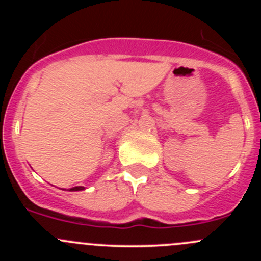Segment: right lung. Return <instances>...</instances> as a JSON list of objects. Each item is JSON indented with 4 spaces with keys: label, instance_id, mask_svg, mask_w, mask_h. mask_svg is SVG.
<instances>
[{
    "label": "right lung",
    "instance_id": "right-lung-1",
    "mask_svg": "<svg viewBox=\"0 0 261 261\" xmlns=\"http://www.w3.org/2000/svg\"><path fill=\"white\" fill-rule=\"evenodd\" d=\"M83 189H84V187H73V188H70L69 191L74 192V191H83Z\"/></svg>",
    "mask_w": 261,
    "mask_h": 261
}]
</instances>
